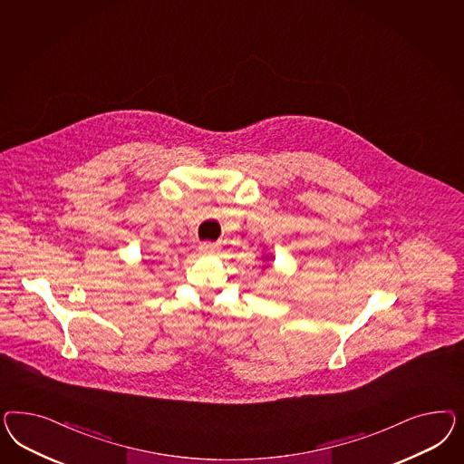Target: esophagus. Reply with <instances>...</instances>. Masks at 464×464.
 <instances>
[{
    "label": "esophagus",
    "mask_w": 464,
    "mask_h": 464,
    "mask_svg": "<svg viewBox=\"0 0 464 464\" xmlns=\"http://www.w3.org/2000/svg\"><path fill=\"white\" fill-rule=\"evenodd\" d=\"M198 250L204 255H214V253L219 252V245L212 243V241H204L198 245Z\"/></svg>",
    "instance_id": "34e87169"
}]
</instances>
